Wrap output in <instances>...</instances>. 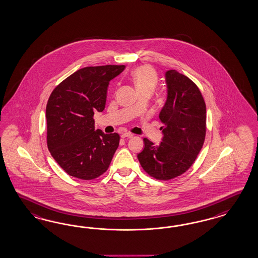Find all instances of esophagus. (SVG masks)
<instances>
[{"instance_id": "34e87169", "label": "esophagus", "mask_w": 258, "mask_h": 258, "mask_svg": "<svg viewBox=\"0 0 258 258\" xmlns=\"http://www.w3.org/2000/svg\"><path fill=\"white\" fill-rule=\"evenodd\" d=\"M121 136H122V138H133V134H132V133H122Z\"/></svg>"}]
</instances>
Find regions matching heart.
Wrapping results in <instances>:
<instances>
[{"label":"heart","instance_id":"obj_1","mask_svg":"<svg viewBox=\"0 0 258 258\" xmlns=\"http://www.w3.org/2000/svg\"><path fill=\"white\" fill-rule=\"evenodd\" d=\"M131 78L138 92H152L158 83V76L155 70L148 66L143 65L133 69Z\"/></svg>","mask_w":258,"mask_h":258}]
</instances>
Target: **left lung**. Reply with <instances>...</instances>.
<instances>
[{
  "mask_svg": "<svg viewBox=\"0 0 258 258\" xmlns=\"http://www.w3.org/2000/svg\"><path fill=\"white\" fill-rule=\"evenodd\" d=\"M166 101L159 113L164 125L159 145L144 138L137 155L142 167L157 180H170L187 170L203 148L206 106L195 83L176 70L165 72Z\"/></svg>",
  "mask_w": 258,
  "mask_h": 258,
  "instance_id": "obj_1",
  "label": "left lung"
}]
</instances>
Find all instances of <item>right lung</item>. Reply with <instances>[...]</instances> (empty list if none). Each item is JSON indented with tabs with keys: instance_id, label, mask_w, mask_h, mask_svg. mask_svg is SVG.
I'll return each instance as SVG.
<instances>
[{
	"instance_id": "1",
	"label": "right lung",
	"mask_w": 258,
	"mask_h": 258,
	"mask_svg": "<svg viewBox=\"0 0 258 258\" xmlns=\"http://www.w3.org/2000/svg\"><path fill=\"white\" fill-rule=\"evenodd\" d=\"M125 65L79 69L55 87L46 106L47 146L64 171L93 180L109 168L119 146L118 133L94 130V112L105 109L109 81Z\"/></svg>"
}]
</instances>
